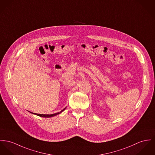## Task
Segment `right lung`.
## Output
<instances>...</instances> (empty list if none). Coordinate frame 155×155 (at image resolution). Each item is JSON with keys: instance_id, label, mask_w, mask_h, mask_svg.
<instances>
[{"instance_id": "obj_1", "label": "right lung", "mask_w": 155, "mask_h": 155, "mask_svg": "<svg viewBox=\"0 0 155 155\" xmlns=\"http://www.w3.org/2000/svg\"><path fill=\"white\" fill-rule=\"evenodd\" d=\"M65 109V108H64L62 110H61L60 112H58V113H55V114H41L34 113H32V112H31V113H32V114H35L36 115H37V116H40V117H53V116H57V114H60V113H61V112H62Z\"/></svg>"}]
</instances>
